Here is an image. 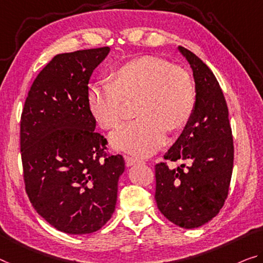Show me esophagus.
<instances>
[{
  "mask_svg": "<svg viewBox=\"0 0 263 263\" xmlns=\"http://www.w3.org/2000/svg\"><path fill=\"white\" fill-rule=\"evenodd\" d=\"M124 160H126V165L129 167V165H133L135 163H139V162H142V161L139 160V159H135V157H130V156H124Z\"/></svg>",
  "mask_w": 263,
  "mask_h": 263,
  "instance_id": "esophagus-1",
  "label": "esophagus"
}]
</instances>
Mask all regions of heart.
Listing matches in <instances>:
<instances>
[{"label":"heart","mask_w":263,"mask_h":263,"mask_svg":"<svg viewBox=\"0 0 263 263\" xmlns=\"http://www.w3.org/2000/svg\"><path fill=\"white\" fill-rule=\"evenodd\" d=\"M136 101V120L115 129V148L147 156L164 143L167 129L177 130L192 118L196 90L192 75L182 67L156 56H140L112 72V82L90 87L88 106L100 127L111 129L124 116L126 100Z\"/></svg>","instance_id":"1"}]
</instances>
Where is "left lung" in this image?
Here are the masks:
<instances>
[{
  "mask_svg": "<svg viewBox=\"0 0 263 263\" xmlns=\"http://www.w3.org/2000/svg\"><path fill=\"white\" fill-rule=\"evenodd\" d=\"M195 80L196 103L182 134L163 157L183 161L176 169L155 164V201L160 212L182 228L201 227L215 217L228 196L234 143L228 107L219 82L191 50L179 47Z\"/></svg>",
  "mask_w": 263,
  "mask_h": 263,
  "instance_id": "left-lung-1",
  "label": "left lung"
}]
</instances>
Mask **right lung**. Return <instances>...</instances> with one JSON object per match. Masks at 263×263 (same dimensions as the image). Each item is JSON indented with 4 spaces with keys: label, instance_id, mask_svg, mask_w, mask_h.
<instances>
[{
    "label": "right lung",
    "instance_id": "add662e5",
    "mask_svg": "<svg viewBox=\"0 0 263 263\" xmlns=\"http://www.w3.org/2000/svg\"><path fill=\"white\" fill-rule=\"evenodd\" d=\"M109 47L59 54L36 76L24 102L20 145L35 211L68 234H89L115 211L122 155H110L88 106L92 70Z\"/></svg>",
    "mask_w": 263,
    "mask_h": 263
}]
</instances>
